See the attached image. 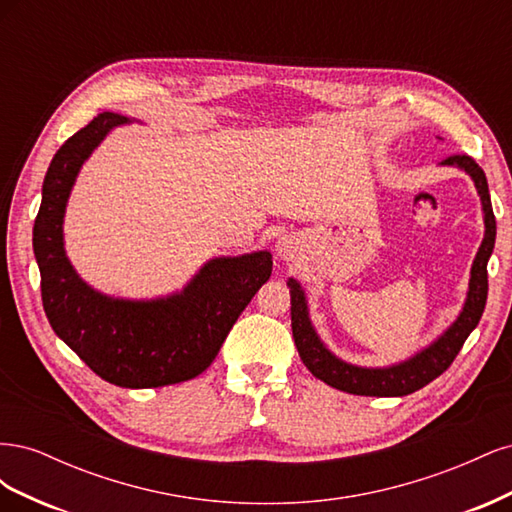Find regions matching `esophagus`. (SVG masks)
Returning a JSON list of instances; mask_svg holds the SVG:
<instances>
[{
    "instance_id": "esophagus-1",
    "label": "esophagus",
    "mask_w": 512,
    "mask_h": 512,
    "mask_svg": "<svg viewBox=\"0 0 512 512\" xmlns=\"http://www.w3.org/2000/svg\"><path fill=\"white\" fill-rule=\"evenodd\" d=\"M294 254H297V241H294L292 237H282L280 241H277V256H280L282 260H292Z\"/></svg>"
}]
</instances>
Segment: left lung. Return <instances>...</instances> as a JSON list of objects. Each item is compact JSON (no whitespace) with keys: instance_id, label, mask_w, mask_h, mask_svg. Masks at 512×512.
Masks as SVG:
<instances>
[{"instance_id":"1","label":"left lung","mask_w":512,"mask_h":512,"mask_svg":"<svg viewBox=\"0 0 512 512\" xmlns=\"http://www.w3.org/2000/svg\"><path fill=\"white\" fill-rule=\"evenodd\" d=\"M442 166H453L470 175L474 188L480 196V207H483L485 237L480 243L470 269V284L466 292V301L459 316L448 324V327L433 339V342L408 359L384 365V367H361L339 359L327 344L322 342L312 318H309V307L305 290L299 280L286 282L290 288V320H292V337L297 344L301 361L312 374L324 384L333 386L337 391L365 395V397H404L425 384L436 380L448 369L459 354L463 342L476 329V324L485 312L487 303V262L491 258L495 245V218L491 209V196L487 177L470 156H451L440 162Z\"/></svg>"}]
</instances>
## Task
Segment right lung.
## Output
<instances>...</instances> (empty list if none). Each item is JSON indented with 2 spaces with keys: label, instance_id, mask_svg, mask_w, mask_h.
<instances>
[{
  "label": "right lung",
  "instance_id": "right-lung-1",
  "mask_svg": "<svg viewBox=\"0 0 512 512\" xmlns=\"http://www.w3.org/2000/svg\"><path fill=\"white\" fill-rule=\"evenodd\" d=\"M132 119L102 113L51 160L34 224L44 314L91 371L123 389L192 380L218 356L232 324L271 277V252L207 260L181 290L156 299L111 297L76 273L64 247L68 198L106 134Z\"/></svg>",
  "mask_w": 512,
  "mask_h": 512
}]
</instances>
